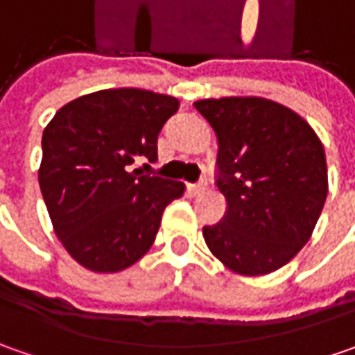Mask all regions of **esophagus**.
Instances as JSON below:
<instances>
[{
  "label": "esophagus",
  "mask_w": 355,
  "mask_h": 355,
  "mask_svg": "<svg viewBox=\"0 0 355 355\" xmlns=\"http://www.w3.org/2000/svg\"><path fill=\"white\" fill-rule=\"evenodd\" d=\"M205 185H207L205 182H199V184L189 185L187 189H189V193H191V196H199L201 191H205Z\"/></svg>",
  "instance_id": "1"
}]
</instances>
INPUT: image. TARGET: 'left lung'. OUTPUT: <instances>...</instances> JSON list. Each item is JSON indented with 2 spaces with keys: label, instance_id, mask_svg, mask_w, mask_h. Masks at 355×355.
<instances>
[{
  "label": "left lung",
  "instance_id": "obj_1",
  "mask_svg": "<svg viewBox=\"0 0 355 355\" xmlns=\"http://www.w3.org/2000/svg\"><path fill=\"white\" fill-rule=\"evenodd\" d=\"M219 142L217 187L227 199L221 223L203 237L223 265L263 277L306 245L328 196L320 138L300 114L261 96L193 103Z\"/></svg>",
  "mask_w": 355,
  "mask_h": 355
}]
</instances>
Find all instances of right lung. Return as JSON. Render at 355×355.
<instances>
[{
    "mask_svg": "<svg viewBox=\"0 0 355 355\" xmlns=\"http://www.w3.org/2000/svg\"><path fill=\"white\" fill-rule=\"evenodd\" d=\"M180 101L144 89H106L57 110L43 130L39 185L53 231L76 263L120 272L154 245L164 209L185 185L132 170L157 159V136Z\"/></svg>",
    "mask_w": 355,
    "mask_h": 355,
    "instance_id": "right-lung-1",
    "label": "right lung"
}]
</instances>
